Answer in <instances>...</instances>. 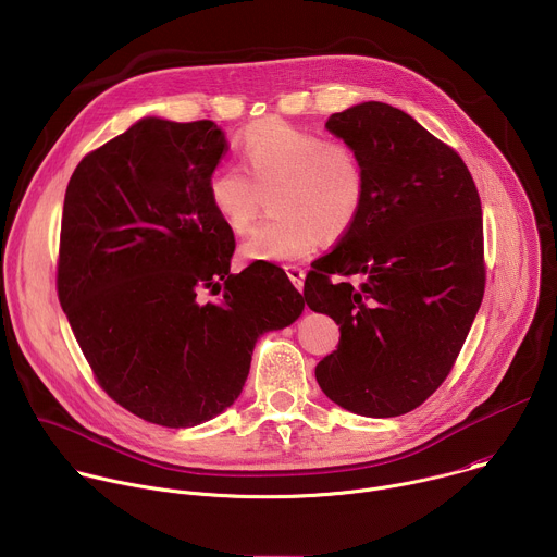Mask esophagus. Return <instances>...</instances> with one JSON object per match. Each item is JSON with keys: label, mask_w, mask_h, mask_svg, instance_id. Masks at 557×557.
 <instances>
[{"label": "esophagus", "mask_w": 557, "mask_h": 557, "mask_svg": "<svg viewBox=\"0 0 557 557\" xmlns=\"http://www.w3.org/2000/svg\"><path fill=\"white\" fill-rule=\"evenodd\" d=\"M284 271H286L288 280L293 282V286H295L297 290H301V286H304V277H306V271H304L301 267H295V264L284 267Z\"/></svg>", "instance_id": "34e87169"}]
</instances>
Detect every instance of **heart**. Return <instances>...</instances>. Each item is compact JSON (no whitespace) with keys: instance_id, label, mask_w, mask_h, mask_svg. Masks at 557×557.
Listing matches in <instances>:
<instances>
[{"instance_id":"obj_1","label":"heart","mask_w":557,"mask_h":557,"mask_svg":"<svg viewBox=\"0 0 557 557\" xmlns=\"http://www.w3.org/2000/svg\"><path fill=\"white\" fill-rule=\"evenodd\" d=\"M245 171L218 165L205 194L211 211L233 233H247L271 191L275 211L240 247L247 262H295L322 237L337 240L359 220L366 202V170L359 153L310 129L262 119L235 140Z\"/></svg>"}]
</instances>
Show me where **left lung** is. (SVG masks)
Masks as SVG:
<instances>
[{"label":"left lung","instance_id":"8db88e82","mask_svg":"<svg viewBox=\"0 0 557 557\" xmlns=\"http://www.w3.org/2000/svg\"><path fill=\"white\" fill-rule=\"evenodd\" d=\"M326 129L359 153L366 202L304 284L310 310L342 326L314 376L348 412L401 417L445 381L481 308V198L460 156L399 108L366 101Z\"/></svg>","mask_w":557,"mask_h":557}]
</instances>
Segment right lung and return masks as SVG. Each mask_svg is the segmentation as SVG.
<instances>
[{
    "label": "right lung",
    "mask_w": 557,
    "mask_h": 557,
    "mask_svg": "<svg viewBox=\"0 0 557 557\" xmlns=\"http://www.w3.org/2000/svg\"><path fill=\"white\" fill-rule=\"evenodd\" d=\"M224 149L213 121L145 116L65 189L61 308L101 387L156 425L194 428L233 406L258 337L304 310L282 269L228 271L233 231L205 194ZM202 289L219 301L200 302Z\"/></svg>",
    "instance_id": "add662e5"
}]
</instances>
